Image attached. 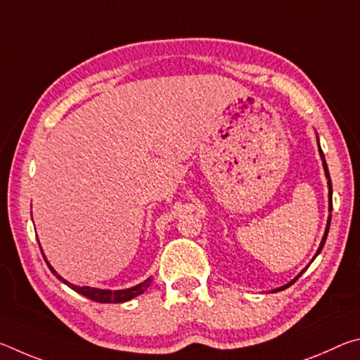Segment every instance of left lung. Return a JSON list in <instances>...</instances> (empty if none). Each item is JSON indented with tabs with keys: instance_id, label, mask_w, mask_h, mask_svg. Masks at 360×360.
<instances>
[{
	"instance_id": "8db88e82",
	"label": "left lung",
	"mask_w": 360,
	"mask_h": 360,
	"mask_svg": "<svg viewBox=\"0 0 360 360\" xmlns=\"http://www.w3.org/2000/svg\"><path fill=\"white\" fill-rule=\"evenodd\" d=\"M318 144H319V139H318ZM319 154H321V158H322V167H324V172H326V178L328 179L327 181V184H328V210H330V212H332V181H330V174H328V168H327V163H326V157H324V152H322V149H321V146H319ZM330 219H332V216L328 214V219H327V227H326V233H324V236H322V241H321V245H319V249H318V252H316V255H318L321 251H322V248H324V245H326V240H327V233H328V229H330ZM316 255H314V259H316ZM304 271V270H303ZM302 271V273H303ZM302 273L298 276H295L294 279H292L290 283H288L285 285H283V288H279V289H276V292L278 290H283V289H285V288H289V285H292L294 284L298 278L302 276Z\"/></svg>"
}]
</instances>
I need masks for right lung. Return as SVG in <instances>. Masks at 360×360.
Returning <instances> with one entry per match:
<instances>
[{"label": "right lung", "mask_w": 360, "mask_h": 360, "mask_svg": "<svg viewBox=\"0 0 360 360\" xmlns=\"http://www.w3.org/2000/svg\"><path fill=\"white\" fill-rule=\"evenodd\" d=\"M41 252H42V249H41ZM42 255H44V254H42ZM44 260H46V264L49 265V268H51V271L60 279V281L65 283V284L68 285V288H71L72 290H76L77 294H81V295H84V297L90 298V300L100 302V303H124V302H127V300H131V298H135L136 295L143 294V292H144L146 289H148L149 285H150V283H152V279L148 278V279H146V281H143L141 284L135 285V288L122 289V290L96 289V288H89V285H84V288H81V285L71 284V283L66 281V279H63L62 276H60L58 273L51 266V264H49L47 259H46V255H44Z\"/></svg>", "instance_id": "obj_1"}]
</instances>
